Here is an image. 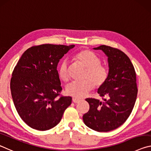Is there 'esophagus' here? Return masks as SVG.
<instances>
[{
	"label": "esophagus",
	"mask_w": 151,
	"mask_h": 151,
	"mask_svg": "<svg viewBox=\"0 0 151 151\" xmlns=\"http://www.w3.org/2000/svg\"><path fill=\"white\" fill-rule=\"evenodd\" d=\"M72 101H73L74 103H78L80 101V100H79V99L76 98H72Z\"/></svg>",
	"instance_id": "34e87169"
}]
</instances>
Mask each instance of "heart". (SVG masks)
<instances>
[{"label": "heart", "mask_w": 151, "mask_h": 151, "mask_svg": "<svg viewBox=\"0 0 151 151\" xmlns=\"http://www.w3.org/2000/svg\"><path fill=\"white\" fill-rule=\"evenodd\" d=\"M74 58L86 70L84 79L81 82H72L66 86V93L76 98H82L96 87L102 86L108 78V70L104 65H101L100 58L89 50H82L76 54ZM59 76L63 81L70 79L69 63L64 60L61 63L59 70Z\"/></svg>", "instance_id": "1"}]
</instances>
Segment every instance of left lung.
I'll return each instance as SVG.
<instances>
[{"instance_id": "left-lung-1", "label": "left lung", "mask_w": 151, "mask_h": 151, "mask_svg": "<svg viewBox=\"0 0 151 151\" xmlns=\"http://www.w3.org/2000/svg\"><path fill=\"white\" fill-rule=\"evenodd\" d=\"M108 57L107 80L98 89L101 102L87 98L90 110L83 116L84 124L98 132H108L124 124L132 112L137 97L136 73L129 58L118 49L106 45L93 48Z\"/></svg>"}]
</instances>
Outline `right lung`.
I'll list each match as a JSON object with an SVG mask.
<instances>
[{
	"label": "right lung",
	"instance_id": "right-lung-1",
	"mask_svg": "<svg viewBox=\"0 0 151 151\" xmlns=\"http://www.w3.org/2000/svg\"><path fill=\"white\" fill-rule=\"evenodd\" d=\"M74 47H31L14 69L11 80L14 104L21 119L33 129L43 131L55 127L71 104L70 96L58 97L62 88L57 68L59 60Z\"/></svg>",
	"mask_w": 151,
	"mask_h": 151
}]
</instances>
